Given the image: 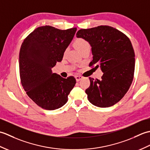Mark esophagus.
I'll return each instance as SVG.
<instances>
[{
	"mask_svg": "<svg viewBox=\"0 0 150 150\" xmlns=\"http://www.w3.org/2000/svg\"><path fill=\"white\" fill-rule=\"evenodd\" d=\"M82 78H83V77H82V75H76L75 76L76 81H77V82H79V81H81Z\"/></svg>",
	"mask_w": 150,
	"mask_h": 150,
	"instance_id": "34e87169",
	"label": "esophagus"
}]
</instances>
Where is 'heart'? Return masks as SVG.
Masks as SVG:
<instances>
[{
	"mask_svg": "<svg viewBox=\"0 0 150 150\" xmlns=\"http://www.w3.org/2000/svg\"><path fill=\"white\" fill-rule=\"evenodd\" d=\"M74 46L81 53L87 49H90V43L87 40L83 39V38H77V39H76L74 41ZM68 50V48H66L65 50L64 51V56L66 55Z\"/></svg>",
	"mask_w": 150,
	"mask_h": 150,
	"instance_id": "b5f03b06",
	"label": "heart"
}]
</instances>
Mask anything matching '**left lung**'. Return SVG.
Wrapping results in <instances>:
<instances>
[{
	"label": "left lung",
	"mask_w": 150,
	"mask_h": 150,
	"mask_svg": "<svg viewBox=\"0 0 150 150\" xmlns=\"http://www.w3.org/2000/svg\"><path fill=\"white\" fill-rule=\"evenodd\" d=\"M76 36L87 40L91 46L93 60L89 66L100 67V80L89 77L86 90L88 99L100 108H108L119 102L131 86L135 71V53L125 34L109 26L81 29Z\"/></svg>",
	"instance_id": "8db88e82"
}]
</instances>
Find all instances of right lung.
<instances>
[{
  "instance_id": "obj_1",
  "label": "right lung",
  "mask_w": 150,
  "mask_h": 150,
  "mask_svg": "<svg viewBox=\"0 0 150 150\" xmlns=\"http://www.w3.org/2000/svg\"><path fill=\"white\" fill-rule=\"evenodd\" d=\"M77 28L66 30L50 26L36 28L22 42L19 53V73L24 90L39 107L54 110L64 106L76 84L53 73L52 68L62 60Z\"/></svg>"
}]
</instances>
